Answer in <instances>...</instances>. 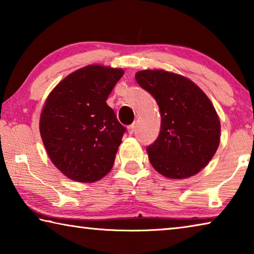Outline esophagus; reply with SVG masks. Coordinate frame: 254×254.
Here are the masks:
<instances>
[{"label":"esophagus","instance_id":"1","mask_svg":"<svg viewBox=\"0 0 254 254\" xmlns=\"http://www.w3.org/2000/svg\"><path fill=\"white\" fill-rule=\"evenodd\" d=\"M127 128H128V133H130V134H133V133H134V131H135V124L134 123L131 124V126L128 127Z\"/></svg>","mask_w":254,"mask_h":254}]
</instances>
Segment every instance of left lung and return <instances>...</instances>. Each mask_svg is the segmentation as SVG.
<instances>
[{
	"mask_svg": "<svg viewBox=\"0 0 254 254\" xmlns=\"http://www.w3.org/2000/svg\"><path fill=\"white\" fill-rule=\"evenodd\" d=\"M135 79L160 110V133L147 148L152 167L173 179L196 175L220 144L221 124L212 102L191 80L174 72L141 70Z\"/></svg>",
	"mask_w": 254,
	"mask_h": 254,
	"instance_id": "8db88e82",
	"label": "left lung"
}]
</instances>
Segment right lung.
I'll use <instances>...</instances> for the list:
<instances>
[{
	"mask_svg": "<svg viewBox=\"0 0 254 254\" xmlns=\"http://www.w3.org/2000/svg\"><path fill=\"white\" fill-rule=\"evenodd\" d=\"M124 71L91 65L56 86L40 117V134L54 165L75 182L102 179L113 167L127 127L106 100Z\"/></svg>",
	"mask_w": 254,
	"mask_h": 254,
	"instance_id": "add662e5",
	"label": "right lung"
}]
</instances>
